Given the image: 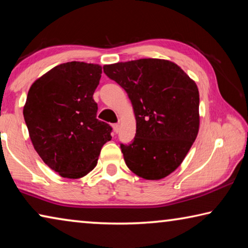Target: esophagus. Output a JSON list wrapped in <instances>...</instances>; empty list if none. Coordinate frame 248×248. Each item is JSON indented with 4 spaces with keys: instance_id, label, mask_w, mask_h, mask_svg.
<instances>
[{
    "instance_id": "esophagus-1",
    "label": "esophagus",
    "mask_w": 248,
    "mask_h": 248,
    "mask_svg": "<svg viewBox=\"0 0 248 248\" xmlns=\"http://www.w3.org/2000/svg\"><path fill=\"white\" fill-rule=\"evenodd\" d=\"M112 129H114V131L117 133L119 131V129H120V125L118 124H112Z\"/></svg>"
}]
</instances>
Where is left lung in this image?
<instances>
[{
    "label": "left lung",
    "mask_w": 248,
    "mask_h": 248,
    "mask_svg": "<svg viewBox=\"0 0 248 248\" xmlns=\"http://www.w3.org/2000/svg\"><path fill=\"white\" fill-rule=\"evenodd\" d=\"M127 92L137 130L121 144L129 170L148 180L166 177L182 164L199 131V91L194 79L164 59H139L104 65Z\"/></svg>",
    "instance_id": "1"
}]
</instances>
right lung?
I'll list each match as a JSON object with an SVG mask.
<instances>
[{"instance_id":"add662e5","label":"right lung","mask_w":248,"mask_h":248,"mask_svg":"<svg viewBox=\"0 0 248 248\" xmlns=\"http://www.w3.org/2000/svg\"><path fill=\"white\" fill-rule=\"evenodd\" d=\"M102 66L72 61L37 78L28 91L24 118L41 159L64 178H81L97 165L111 127L96 118L93 94Z\"/></svg>"}]
</instances>
